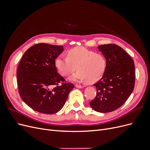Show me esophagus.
<instances>
[{"mask_svg":"<svg viewBox=\"0 0 150 150\" xmlns=\"http://www.w3.org/2000/svg\"><path fill=\"white\" fill-rule=\"evenodd\" d=\"M76 88H79V89H81V88H83L84 87V86H82V85H79V84H76L75 85Z\"/></svg>","mask_w":150,"mask_h":150,"instance_id":"obj_1","label":"esophagus"}]
</instances>
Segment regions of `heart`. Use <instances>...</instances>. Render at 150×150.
I'll return each instance as SVG.
<instances>
[{
    "label": "heart",
    "mask_w": 150,
    "mask_h": 150,
    "mask_svg": "<svg viewBox=\"0 0 150 150\" xmlns=\"http://www.w3.org/2000/svg\"><path fill=\"white\" fill-rule=\"evenodd\" d=\"M55 66L62 76H69L78 69L71 78L72 81L93 83L105 72L106 59L102 54L84 47H77L67 52V57L58 56L55 60Z\"/></svg>",
    "instance_id": "obj_1"
}]
</instances>
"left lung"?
<instances>
[{"mask_svg":"<svg viewBox=\"0 0 150 150\" xmlns=\"http://www.w3.org/2000/svg\"><path fill=\"white\" fill-rule=\"evenodd\" d=\"M106 59V69L96 86V98L89 103L94 111L109 112L123 104L134 88V64L124 49L114 44L98 47Z\"/></svg>","mask_w":150,"mask_h":150,"instance_id":"1","label":"left lung"}]
</instances>
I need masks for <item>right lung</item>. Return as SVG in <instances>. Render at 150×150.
I'll use <instances>...</instances> for the list:
<instances>
[{"label": "right lung", "mask_w": 150, "mask_h": 150, "mask_svg": "<svg viewBox=\"0 0 150 150\" xmlns=\"http://www.w3.org/2000/svg\"><path fill=\"white\" fill-rule=\"evenodd\" d=\"M63 47L36 44L24 54L17 71V85L21 99L28 105L44 114L59 111L74 88L57 72L55 59Z\"/></svg>", "instance_id": "add662e5"}]
</instances>
